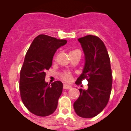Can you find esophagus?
Wrapping results in <instances>:
<instances>
[{
  "mask_svg": "<svg viewBox=\"0 0 131 131\" xmlns=\"http://www.w3.org/2000/svg\"><path fill=\"white\" fill-rule=\"evenodd\" d=\"M71 86L70 85H68V84H63V89L65 90H69L71 88Z\"/></svg>",
  "mask_w": 131,
  "mask_h": 131,
  "instance_id": "obj_1",
  "label": "esophagus"
}]
</instances>
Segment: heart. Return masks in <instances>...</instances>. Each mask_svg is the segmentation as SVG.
Returning a JSON list of instances; mask_svg holds the SVG:
<instances>
[{
    "label": "heart",
    "mask_w": 131,
    "mask_h": 131,
    "mask_svg": "<svg viewBox=\"0 0 131 131\" xmlns=\"http://www.w3.org/2000/svg\"><path fill=\"white\" fill-rule=\"evenodd\" d=\"M75 51H78L77 50H74V51H71L69 53H71V52H75ZM62 78L63 79V80H64L65 81H70L72 79V75L70 72H65L64 73L62 74Z\"/></svg>",
    "instance_id": "heart-1"
}]
</instances>
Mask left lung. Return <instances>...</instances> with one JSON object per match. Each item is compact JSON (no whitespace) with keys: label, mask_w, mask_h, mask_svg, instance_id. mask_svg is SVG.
<instances>
[{"label":"left lung","mask_w":131,"mask_h":131,"mask_svg":"<svg viewBox=\"0 0 131 131\" xmlns=\"http://www.w3.org/2000/svg\"><path fill=\"white\" fill-rule=\"evenodd\" d=\"M78 40L84 53L85 65L75 84L79 85L86 79L88 88L79 89L80 95L73 107L78 116L90 118L102 112L110 99L112 85L110 60L105 44L97 36L88 35Z\"/></svg>","instance_id":"obj_1"}]
</instances>
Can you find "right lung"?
<instances>
[{"label":"right lung","mask_w":131,"mask_h":131,"mask_svg":"<svg viewBox=\"0 0 131 131\" xmlns=\"http://www.w3.org/2000/svg\"><path fill=\"white\" fill-rule=\"evenodd\" d=\"M66 43V39L41 34L34 39L25 55L20 72V95L26 108L36 116H49L57 108L63 84L60 81L48 84L45 71L52 66L56 50Z\"/></svg>","instance_id":"1"}]
</instances>
